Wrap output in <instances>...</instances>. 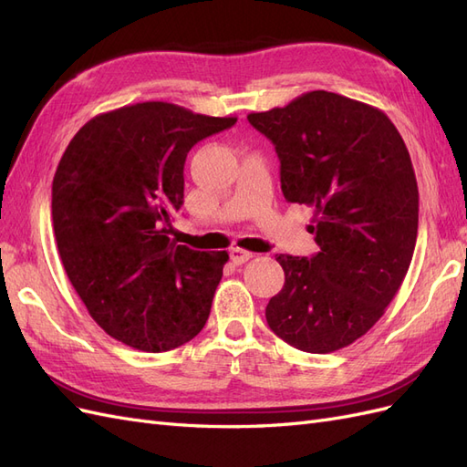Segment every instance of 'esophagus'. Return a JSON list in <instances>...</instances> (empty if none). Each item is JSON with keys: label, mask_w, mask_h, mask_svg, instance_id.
<instances>
[{"label": "esophagus", "mask_w": 467, "mask_h": 467, "mask_svg": "<svg viewBox=\"0 0 467 467\" xmlns=\"http://www.w3.org/2000/svg\"><path fill=\"white\" fill-rule=\"evenodd\" d=\"M251 257H253V253H249V251H245V249L234 247V249L230 251V259H232L234 265H244V263H247Z\"/></svg>", "instance_id": "esophagus-1"}]
</instances>
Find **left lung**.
Wrapping results in <instances>:
<instances>
[{
	"mask_svg": "<svg viewBox=\"0 0 467 467\" xmlns=\"http://www.w3.org/2000/svg\"><path fill=\"white\" fill-rule=\"evenodd\" d=\"M247 120L275 144L288 202L314 208L319 253L276 255L285 286L266 306L288 345L327 355L368 333L401 288L417 244L411 155L384 110L309 91Z\"/></svg>",
	"mask_w": 467,
	"mask_h": 467,
	"instance_id": "obj_1",
	"label": "left lung"
}]
</instances>
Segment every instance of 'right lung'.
<instances>
[{
    "label": "right lung",
    "mask_w": 467,
    "mask_h": 467,
    "mask_svg": "<svg viewBox=\"0 0 467 467\" xmlns=\"http://www.w3.org/2000/svg\"><path fill=\"white\" fill-rule=\"evenodd\" d=\"M163 101L101 112L56 167L52 223L64 271L99 327L144 352L189 343L210 316L225 251L167 237L182 204L185 160L235 124Z\"/></svg>",
    "instance_id": "obj_1"
}]
</instances>
